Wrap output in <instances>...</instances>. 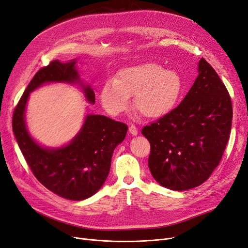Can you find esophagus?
<instances>
[{"instance_id": "esophagus-1", "label": "esophagus", "mask_w": 248, "mask_h": 248, "mask_svg": "<svg viewBox=\"0 0 248 248\" xmlns=\"http://www.w3.org/2000/svg\"><path fill=\"white\" fill-rule=\"evenodd\" d=\"M128 132H130L133 136H136L138 135V128L135 124H131L130 127H128Z\"/></svg>"}]
</instances>
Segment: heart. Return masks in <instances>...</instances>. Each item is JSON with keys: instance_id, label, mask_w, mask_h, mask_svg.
<instances>
[{"instance_id": "obj_1", "label": "heart", "mask_w": 248, "mask_h": 248, "mask_svg": "<svg viewBox=\"0 0 248 248\" xmlns=\"http://www.w3.org/2000/svg\"><path fill=\"white\" fill-rule=\"evenodd\" d=\"M182 92L184 82L176 71L145 62L123 69L116 80L107 81L100 100L106 111L115 115L125 110L131 96L136 95V109L148 118H159L174 109Z\"/></svg>"}]
</instances>
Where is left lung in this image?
Returning <instances> with one entry per match:
<instances>
[{"label":"left lung","mask_w":248,"mask_h":248,"mask_svg":"<svg viewBox=\"0 0 248 248\" xmlns=\"http://www.w3.org/2000/svg\"><path fill=\"white\" fill-rule=\"evenodd\" d=\"M232 102L211 64L201 59L199 75L180 104L143 127L151 145L148 165L159 184L186 190L206 181L230 138Z\"/></svg>","instance_id":"obj_1"}]
</instances>
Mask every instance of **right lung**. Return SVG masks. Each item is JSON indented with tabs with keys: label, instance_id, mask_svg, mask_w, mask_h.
<instances>
[{
	"label": "right lung",
	"instance_id": "obj_1",
	"mask_svg": "<svg viewBox=\"0 0 248 248\" xmlns=\"http://www.w3.org/2000/svg\"><path fill=\"white\" fill-rule=\"evenodd\" d=\"M76 61L55 60L32 78L13 112L12 126L19 148L32 173L42 186L60 197L82 201L93 196L109 173L115 147L122 143L127 125L103 115L90 114L73 141L59 149H45L33 141L27 130L24 112L29 93L46 82H79ZM87 100L95 102L93 90L84 87Z\"/></svg>",
	"mask_w": 248,
	"mask_h": 248
}]
</instances>
